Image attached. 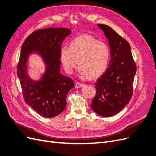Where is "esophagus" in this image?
Masks as SVG:
<instances>
[{"mask_svg": "<svg viewBox=\"0 0 156 156\" xmlns=\"http://www.w3.org/2000/svg\"><path fill=\"white\" fill-rule=\"evenodd\" d=\"M83 86V83H79V82H77L76 83H75V88H81Z\"/></svg>", "mask_w": 156, "mask_h": 156, "instance_id": "obj_1", "label": "esophagus"}]
</instances>
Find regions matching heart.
<instances>
[{
	"label": "heart",
	"mask_w": 156,
	"mask_h": 156,
	"mask_svg": "<svg viewBox=\"0 0 156 156\" xmlns=\"http://www.w3.org/2000/svg\"><path fill=\"white\" fill-rule=\"evenodd\" d=\"M60 58L66 72L72 73L77 66L83 76L97 78L105 72L110 58L108 46L89 35L75 37L69 42V48H62Z\"/></svg>",
	"instance_id": "1"
}]
</instances>
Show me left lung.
Wrapping results in <instances>:
<instances>
[{"instance_id":"1","label":"left lung","mask_w":156,"mask_h":156,"mask_svg":"<svg viewBox=\"0 0 156 156\" xmlns=\"http://www.w3.org/2000/svg\"><path fill=\"white\" fill-rule=\"evenodd\" d=\"M98 26L108 40L111 60L95 83L96 94L91 107L99 115L108 117L118 114L130 101L136 68L128 42L108 25Z\"/></svg>"}]
</instances>
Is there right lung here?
<instances>
[{
    "label": "right lung",
    "instance_id": "1",
    "mask_svg": "<svg viewBox=\"0 0 156 156\" xmlns=\"http://www.w3.org/2000/svg\"><path fill=\"white\" fill-rule=\"evenodd\" d=\"M71 30L66 28H48L33 32L21 47L17 65V77L27 104L45 118H53L66 107V96L74 83L70 77L60 73L61 44ZM33 53L39 54L46 71L39 80L27 74V59Z\"/></svg>",
    "mask_w": 156,
    "mask_h": 156
}]
</instances>
